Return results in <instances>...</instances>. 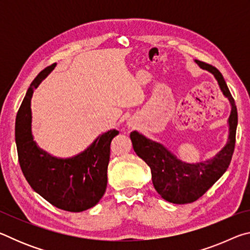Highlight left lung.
I'll return each instance as SVG.
<instances>
[{
    "mask_svg": "<svg viewBox=\"0 0 250 250\" xmlns=\"http://www.w3.org/2000/svg\"><path fill=\"white\" fill-rule=\"evenodd\" d=\"M195 62L202 69L214 75L224 96L230 103L231 111L228 118L229 134L226 146L213 159L191 164L182 162L161 143L150 140L137 131L130 133L135 153L151 168L152 183L156 192L164 200L174 204H188L204 195L207 189L226 172L235 149L238 122L235 100L228 89L225 79L217 68L206 62Z\"/></svg>",
    "mask_w": 250,
    "mask_h": 250,
    "instance_id": "left-lung-1",
    "label": "left lung"
}]
</instances>
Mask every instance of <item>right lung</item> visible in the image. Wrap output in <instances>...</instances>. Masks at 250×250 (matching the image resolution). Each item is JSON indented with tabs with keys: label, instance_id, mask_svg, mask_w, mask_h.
Masks as SVG:
<instances>
[{
	"label": "right lung",
	"instance_id": "add662e5",
	"mask_svg": "<svg viewBox=\"0 0 250 250\" xmlns=\"http://www.w3.org/2000/svg\"><path fill=\"white\" fill-rule=\"evenodd\" d=\"M55 66L42 70L27 89L16 115L15 142L21 168L31 188L57 208L76 213L95 206L104 196L110 143L119 132L107 131L82 153L68 159L55 158L37 146L32 134L31 99Z\"/></svg>",
	"mask_w": 250,
	"mask_h": 250
}]
</instances>
